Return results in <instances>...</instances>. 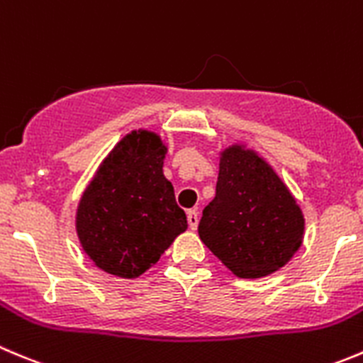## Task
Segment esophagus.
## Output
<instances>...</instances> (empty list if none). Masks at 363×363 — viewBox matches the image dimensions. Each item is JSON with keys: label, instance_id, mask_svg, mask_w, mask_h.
<instances>
[{"label": "esophagus", "instance_id": "34e87169", "mask_svg": "<svg viewBox=\"0 0 363 363\" xmlns=\"http://www.w3.org/2000/svg\"><path fill=\"white\" fill-rule=\"evenodd\" d=\"M188 225L191 230H196V227H199V213L195 209L188 211Z\"/></svg>", "mask_w": 363, "mask_h": 363}]
</instances>
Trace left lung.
Wrapping results in <instances>:
<instances>
[{"label": "left lung", "instance_id": "1", "mask_svg": "<svg viewBox=\"0 0 363 363\" xmlns=\"http://www.w3.org/2000/svg\"><path fill=\"white\" fill-rule=\"evenodd\" d=\"M303 234V211L273 167L241 143L221 150L216 196L199 223L203 245L235 277L260 279L293 259Z\"/></svg>", "mask_w": 363, "mask_h": 363}]
</instances>
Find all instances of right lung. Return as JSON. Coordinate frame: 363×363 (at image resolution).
Listing matches in <instances>:
<instances>
[{
    "instance_id": "1",
    "label": "right lung",
    "mask_w": 363,
    "mask_h": 363,
    "mask_svg": "<svg viewBox=\"0 0 363 363\" xmlns=\"http://www.w3.org/2000/svg\"><path fill=\"white\" fill-rule=\"evenodd\" d=\"M167 150L157 133L131 131L104 157L81 195L77 239L110 275L136 279L188 228L163 174Z\"/></svg>"
}]
</instances>
